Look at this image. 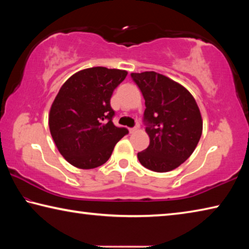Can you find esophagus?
I'll list each match as a JSON object with an SVG mask.
<instances>
[{
	"mask_svg": "<svg viewBox=\"0 0 249 249\" xmlns=\"http://www.w3.org/2000/svg\"><path fill=\"white\" fill-rule=\"evenodd\" d=\"M128 130H129V133H130V134H133V133L136 132L137 128H136V127H132V128H129Z\"/></svg>",
	"mask_w": 249,
	"mask_h": 249,
	"instance_id": "esophagus-1",
	"label": "esophagus"
}]
</instances>
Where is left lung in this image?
Masks as SVG:
<instances>
[{"label": "left lung", "mask_w": 249, "mask_h": 249, "mask_svg": "<svg viewBox=\"0 0 249 249\" xmlns=\"http://www.w3.org/2000/svg\"><path fill=\"white\" fill-rule=\"evenodd\" d=\"M145 99L144 122L149 146L137 154L147 169L167 172L183 163L202 135L201 113L184 87L166 75L145 71L130 73Z\"/></svg>", "instance_id": "left-lung-1"}]
</instances>
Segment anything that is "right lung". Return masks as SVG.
Returning a JSON list of instances; mask_svg holds the SVG:
<instances>
[{
	"label": "right lung",
	"mask_w": 249,
	"mask_h": 249,
	"mask_svg": "<svg viewBox=\"0 0 249 249\" xmlns=\"http://www.w3.org/2000/svg\"><path fill=\"white\" fill-rule=\"evenodd\" d=\"M127 71L93 67L79 71L59 90L49 112V129L57 148L80 169L102 166L127 128L113 124L109 100Z\"/></svg>",
	"instance_id": "right-lung-1"
}]
</instances>
